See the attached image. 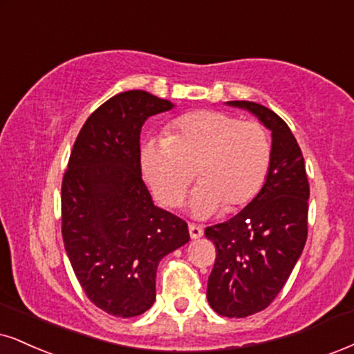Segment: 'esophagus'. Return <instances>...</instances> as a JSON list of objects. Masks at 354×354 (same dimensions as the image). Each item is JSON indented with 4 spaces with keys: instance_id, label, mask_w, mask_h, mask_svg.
<instances>
[{
    "instance_id": "34e87169",
    "label": "esophagus",
    "mask_w": 354,
    "mask_h": 354,
    "mask_svg": "<svg viewBox=\"0 0 354 354\" xmlns=\"http://www.w3.org/2000/svg\"><path fill=\"white\" fill-rule=\"evenodd\" d=\"M189 233L192 239H198L203 236V228L198 225H189Z\"/></svg>"
}]
</instances>
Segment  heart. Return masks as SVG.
I'll return each mask as SVG.
<instances>
[{
    "label": "heart",
    "instance_id": "obj_1",
    "mask_svg": "<svg viewBox=\"0 0 354 354\" xmlns=\"http://www.w3.org/2000/svg\"><path fill=\"white\" fill-rule=\"evenodd\" d=\"M270 154L269 134L259 123L203 110L178 118L169 136L147 139L141 169L157 200L167 207L182 202L197 169L202 182L192 192L189 207L205 218L250 203L263 189Z\"/></svg>",
    "mask_w": 354,
    "mask_h": 354
}]
</instances>
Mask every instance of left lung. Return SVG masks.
Returning <instances> with one entry per match:
<instances>
[{
	"mask_svg": "<svg viewBox=\"0 0 354 354\" xmlns=\"http://www.w3.org/2000/svg\"><path fill=\"white\" fill-rule=\"evenodd\" d=\"M250 111L272 134L268 177L236 216L208 226L216 246L207 299L230 318L264 310L282 290L307 241L308 189L302 151L282 118L254 102H226Z\"/></svg>",
	"mask_w": 354,
	"mask_h": 354,
	"instance_id": "obj_1",
	"label": "left lung"
}]
</instances>
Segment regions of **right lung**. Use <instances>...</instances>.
Listing matches in <instances>:
<instances>
[{
  "instance_id": "obj_1",
  "label": "right lung",
  "mask_w": 354,
  "mask_h": 354,
  "mask_svg": "<svg viewBox=\"0 0 354 354\" xmlns=\"http://www.w3.org/2000/svg\"><path fill=\"white\" fill-rule=\"evenodd\" d=\"M174 103L129 90L91 113L62 180V238L86 297L115 317L156 300L160 259L189 243L182 218L156 207L141 176V128Z\"/></svg>"
}]
</instances>
